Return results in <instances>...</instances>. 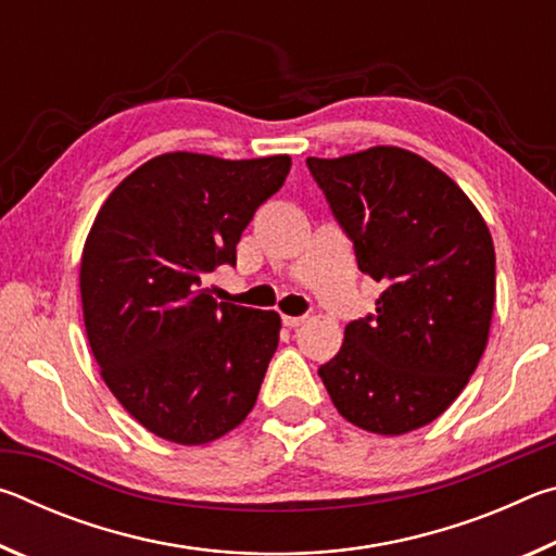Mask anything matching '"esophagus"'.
Masks as SVG:
<instances>
[{"label":"esophagus","instance_id":"34e87169","mask_svg":"<svg viewBox=\"0 0 556 556\" xmlns=\"http://www.w3.org/2000/svg\"><path fill=\"white\" fill-rule=\"evenodd\" d=\"M281 321H285V326L289 328H296L306 321V316H281Z\"/></svg>","mask_w":556,"mask_h":556}]
</instances>
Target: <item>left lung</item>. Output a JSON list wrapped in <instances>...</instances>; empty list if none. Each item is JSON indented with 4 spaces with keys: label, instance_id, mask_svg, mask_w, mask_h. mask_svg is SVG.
<instances>
[{
    "label": "left lung",
    "instance_id": "1",
    "mask_svg": "<svg viewBox=\"0 0 556 556\" xmlns=\"http://www.w3.org/2000/svg\"><path fill=\"white\" fill-rule=\"evenodd\" d=\"M353 240L357 267L384 289L375 316L345 326L318 375L351 425L382 437L448 409L488 345L495 250L483 215L425 156L370 147L306 159Z\"/></svg>",
    "mask_w": 556,
    "mask_h": 556
}]
</instances>
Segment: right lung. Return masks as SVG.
<instances>
[{"label":"right lung","mask_w":556,"mask_h":556,"mask_svg":"<svg viewBox=\"0 0 556 556\" xmlns=\"http://www.w3.org/2000/svg\"><path fill=\"white\" fill-rule=\"evenodd\" d=\"M289 166V154L168 152L98 211L80 257L83 321L102 380L152 434L208 444L255 407L281 318L213 299L205 277L235 265L242 230Z\"/></svg>","instance_id":"right-lung-1"}]
</instances>
